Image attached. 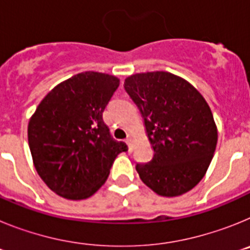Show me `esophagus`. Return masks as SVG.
<instances>
[{"mask_svg":"<svg viewBox=\"0 0 250 250\" xmlns=\"http://www.w3.org/2000/svg\"><path fill=\"white\" fill-rule=\"evenodd\" d=\"M125 143H126V144H127L129 149L131 150V146H132V138H131V136L127 135V138H126V140H125Z\"/></svg>","mask_w":250,"mask_h":250,"instance_id":"34e87169","label":"esophagus"}]
</instances>
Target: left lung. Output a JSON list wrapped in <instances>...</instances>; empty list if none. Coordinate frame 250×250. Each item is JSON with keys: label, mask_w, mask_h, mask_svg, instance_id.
<instances>
[{"label": "left lung", "mask_w": 250, "mask_h": 250, "mask_svg": "<svg viewBox=\"0 0 250 250\" xmlns=\"http://www.w3.org/2000/svg\"><path fill=\"white\" fill-rule=\"evenodd\" d=\"M124 87L144 119L154 154L136 164L145 185L161 196L191 190L207 173L218 141L211 110L191 83L165 71L125 79Z\"/></svg>", "instance_id": "left-lung-1"}]
</instances>
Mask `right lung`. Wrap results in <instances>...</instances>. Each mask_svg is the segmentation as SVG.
<instances>
[{
    "label": "right lung",
    "instance_id": "1",
    "mask_svg": "<svg viewBox=\"0 0 250 250\" xmlns=\"http://www.w3.org/2000/svg\"><path fill=\"white\" fill-rule=\"evenodd\" d=\"M120 80L86 71L51 90L28 121L31 155L45 184L65 199L81 200L104 185L116 156L126 151L112 139L103 112Z\"/></svg>",
    "mask_w": 250,
    "mask_h": 250
}]
</instances>
